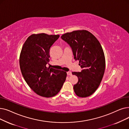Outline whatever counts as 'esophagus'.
Listing matches in <instances>:
<instances>
[{"label":"esophagus","instance_id":"esophagus-1","mask_svg":"<svg viewBox=\"0 0 129 129\" xmlns=\"http://www.w3.org/2000/svg\"><path fill=\"white\" fill-rule=\"evenodd\" d=\"M67 75L68 76H71L72 75V73L71 71H68L67 72Z\"/></svg>","mask_w":129,"mask_h":129}]
</instances>
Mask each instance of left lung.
<instances>
[{"mask_svg": "<svg viewBox=\"0 0 129 129\" xmlns=\"http://www.w3.org/2000/svg\"><path fill=\"white\" fill-rule=\"evenodd\" d=\"M61 39L68 44L76 60L79 61L81 72H72L78 78L73 89L79 97L92 94L99 87L105 71V54L99 41L87 30H76L63 34Z\"/></svg>", "mask_w": 129, "mask_h": 129, "instance_id": "1", "label": "left lung"}]
</instances>
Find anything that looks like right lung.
<instances>
[{"label": "right lung", "instance_id": "add662e5", "mask_svg": "<svg viewBox=\"0 0 129 129\" xmlns=\"http://www.w3.org/2000/svg\"><path fill=\"white\" fill-rule=\"evenodd\" d=\"M59 36L33 34L26 40L21 51L19 64L24 80L35 93L44 97L56 95L66 79V72L46 67L50 49Z\"/></svg>", "mask_w": 129, "mask_h": 129}]
</instances>
